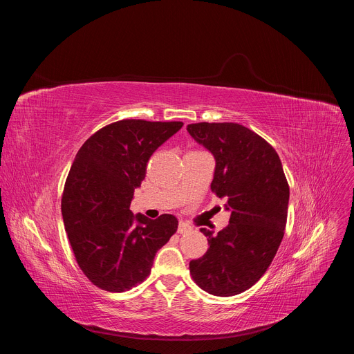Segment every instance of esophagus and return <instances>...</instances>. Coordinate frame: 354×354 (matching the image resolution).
I'll use <instances>...</instances> for the list:
<instances>
[{"label":"esophagus","mask_w":354,"mask_h":354,"mask_svg":"<svg viewBox=\"0 0 354 354\" xmlns=\"http://www.w3.org/2000/svg\"><path fill=\"white\" fill-rule=\"evenodd\" d=\"M190 230H192V227H190L187 223H183V221H180V223H179V227H178V232H179V234L189 232Z\"/></svg>","instance_id":"34e87169"}]
</instances>
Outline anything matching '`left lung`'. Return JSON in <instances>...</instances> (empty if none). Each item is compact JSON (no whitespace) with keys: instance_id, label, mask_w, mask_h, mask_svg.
<instances>
[{"instance_id":"1","label":"left lung","mask_w":354,"mask_h":354,"mask_svg":"<svg viewBox=\"0 0 354 354\" xmlns=\"http://www.w3.org/2000/svg\"><path fill=\"white\" fill-rule=\"evenodd\" d=\"M189 134L216 160L212 190L227 198L230 224L217 235L200 228L206 254L190 261L196 284L218 297L254 286L270 266L287 223L290 189L274 148L238 123H194Z\"/></svg>"}]
</instances>
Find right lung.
<instances>
[{"label": "right lung", "instance_id": "add662e5", "mask_svg": "<svg viewBox=\"0 0 354 354\" xmlns=\"http://www.w3.org/2000/svg\"><path fill=\"white\" fill-rule=\"evenodd\" d=\"M182 122L126 119L91 136L80 148L62 198L64 227L78 266L99 288L126 291L144 281L178 218L133 214L134 189L154 151Z\"/></svg>", "mask_w": 354, "mask_h": 354}]
</instances>
